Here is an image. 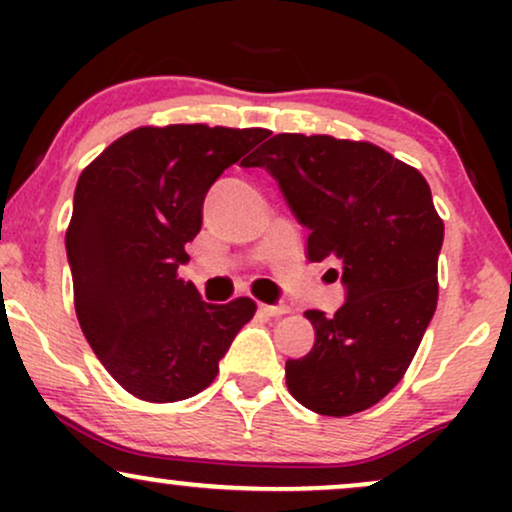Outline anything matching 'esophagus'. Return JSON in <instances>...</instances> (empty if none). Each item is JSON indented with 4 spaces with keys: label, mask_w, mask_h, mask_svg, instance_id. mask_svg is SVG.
I'll use <instances>...</instances> for the list:
<instances>
[{
    "label": "esophagus",
    "mask_w": 512,
    "mask_h": 512,
    "mask_svg": "<svg viewBox=\"0 0 512 512\" xmlns=\"http://www.w3.org/2000/svg\"><path fill=\"white\" fill-rule=\"evenodd\" d=\"M260 310H262V313L272 315V317H279V315L289 313V305H267V303H262Z\"/></svg>",
    "instance_id": "obj_1"
}]
</instances>
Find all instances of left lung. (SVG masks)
Instances as JSON below:
<instances>
[{"mask_svg": "<svg viewBox=\"0 0 512 512\" xmlns=\"http://www.w3.org/2000/svg\"><path fill=\"white\" fill-rule=\"evenodd\" d=\"M245 168H267L308 228V260L342 264L346 301L308 310L315 344L286 361L303 407L351 416L407 373L438 303L443 221L424 175L370 142L276 134Z\"/></svg>", "mask_w": 512, "mask_h": 512, "instance_id": "1", "label": "left lung"}]
</instances>
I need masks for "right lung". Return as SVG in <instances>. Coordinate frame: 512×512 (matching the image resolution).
I'll return each mask as SVG.
<instances>
[{
  "instance_id": "add662e5",
  "label": "right lung",
  "mask_w": 512,
  "mask_h": 512,
  "mask_svg": "<svg viewBox=\"0 0 512 512\" xmlns=\"http://www.w3.org/2000/svg\"><path fill=\"white\" fill-rule=\"evenodd\" d=\"M269 129L137 127L79 175L67 228L74 308L105 370L144 402H180L214 383L252 298L204 303L178 279L209 187Z\"/></svg>"
}]
</instances>
